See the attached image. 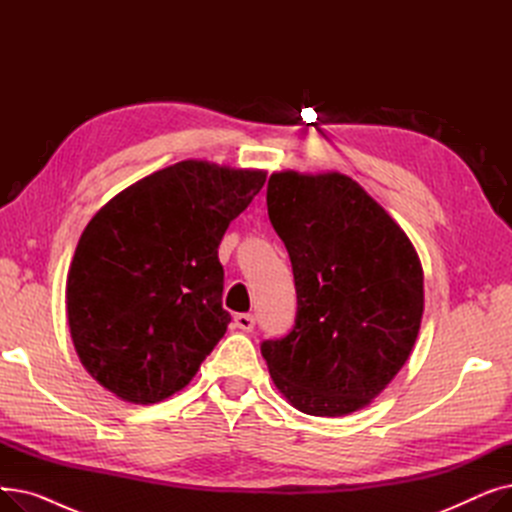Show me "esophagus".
Listing matches in <instances>:
<instances>
[{"instance_id":"obj_1","label":"esophagus","mask_w":512,"mask_h":512,"mask_svg":"<svg viewBox=\"0 0 512 512\" xmlns=\"http://www.w3.org/2000/svg\"><path fill=\"white\" fill-rule=\"evenodd\" d=\"M234 328H238L240 332H253L255 317L251 313H238V315H234Z\"/></svg>"}]
</instances>
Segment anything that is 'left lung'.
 I'll return each mask as SVG.
<instances>
[{
  "mask_svg": "<svg viewBox=\"0 0 512 512\" xmlns=\"http://www.w3.org/2000/svg\"><path fill=\"white\" fill-rule=\"evenodd\" d=\"M267 213L292 263L297 317L261 355L294 409L353 413L407 363L423 315V270L407 234L344 174L276 172Z\"/></svg>",
  "mask_w": 512,
  "mask_h": 512,
  "instance_id": "1",
  "label": "left lung"
}]
</instances>
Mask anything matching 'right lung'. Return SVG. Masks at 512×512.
I'll list each match as a JSON object with an SVG mask.
<instances>
[{
    "label": "right lung",
    "instance_id": "1",
    "mask_svg": "<svg viewBox=\"0 0 512 512\" xmlns=\"http://www.w3.org/2000/svg\"><path fill=\"white\" fill-rule=\"evenodd\" d=\"M265 172L186 159L116 195L85 228L66 282L80 363L153 405L195 378L230 324L218 247Z\"/></svg>",
    "mask_w": 512,
    "mask_h": 512
}]
</instances>
